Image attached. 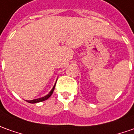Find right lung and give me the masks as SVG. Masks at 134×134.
Masks as SVG:
<instances>
[{
    "label": "right lung",
    "instance_id": "add662e5",
    "mask_svg": "<svg viewBox=\"0 0 134 134\" xmlns=\"http://www.w3.org/2000/svg\"><path fill=\"white\" fill-rule=\"evenodd\" d=\"M55 85H54V86L53 87V89L51 90V92H49V94H47L46 96L42 97V98H38V99H34V100H26V101H28L29 103H36L44 101V100H47V99H48V98H50V97L52 95V94H53V90H54V89H55Z\"/></svg>",
    "mask_w": 134,
    "mask_h": 134
}]
</instances>
